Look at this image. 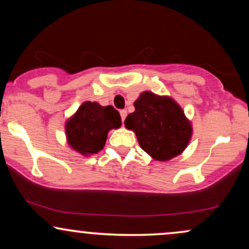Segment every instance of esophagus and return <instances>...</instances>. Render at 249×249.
I'll return each instance as SVG.
<instances>
[{
    "label": "esophagus",
    "instance_id": "1",
    "mask_svg": "<svg viewBox=\"0 0 249 249\" xmlns=\"http://www.w3.org/2000/svg\"><path fill=\"white\" fill-rule=\"evenodd\" d=\"M126 115H127L126 110H122V111H121V117H122V122H123V123H124L125 118H126Z\"/></svg>",
    "mask_w": 249,
    "mask_h": 249
}]
</instances>
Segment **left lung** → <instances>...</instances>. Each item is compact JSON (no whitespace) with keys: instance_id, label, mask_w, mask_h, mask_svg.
Masks as SVG:
<instances>
[{"instance_id":"left-lung-1","label":"left lung","mask_w":249,"mask_h":249,"mask_svg":"<svg viewBox=\"0 0 249 249\" xmlns=\"http://www.w3.org/2000/svg\"><path fill=\"white\" fill-rule=\"evenodd\" d=\"M133 105L134 112L126 117L125 127L136 133L148 156L167 161L184 152L192 138V123L172 97L144 91Z\"/></svg>"}]
</instances>
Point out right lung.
I'll use <instances>...</instances> for the list:
<instances>
[{"mask_svg": "<svg viewBox=\"0 0 249 249\" xmlns=\"http://www.w3.org/2000/svg\"><path fill=\"white\" fill-rule=\"evenodd\" d=\"M121 115L115 107H102L96 102H84L65 122V136L69 146L82 156H91L103 150L108 131L119 128Z\"/></svg>", "mask_w": 249, "mask_h": 249, "instance_id": "right-lung-1", "label": "right lung"}]
</instances>
